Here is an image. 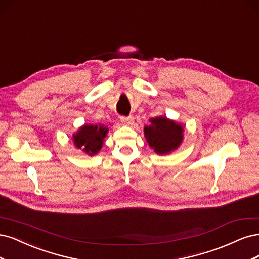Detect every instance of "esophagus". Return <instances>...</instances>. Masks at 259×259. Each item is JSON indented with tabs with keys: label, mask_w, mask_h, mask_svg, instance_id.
I'll return each instance as SVG.
<instances>
[{
	"label": "esophagus",
	"mask_w": 259,
	"mask_h": 259,
	"mask_svg": "<svg viewBox=\"0 0 259 259\" xmlns=\"http://www.w3.org/2000/svg\"><path fill=\"white\" fill-rule=\"evenodd\" d=\"M121 122L124 124V126H132L133 124V117H121Z\"/></svg>",
	"instance_id": "obj_1"
}]
</instances>
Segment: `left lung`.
I'll list each match as a JSON object with an SVG mask.
<instances>
[{"label":"left lung","mask_w":259,"mask_h":259,"mask_svg":"<svg viewBox=\"0 0 259 259\" xmlns=\"http://www.w3.org/2000/svg\"><path fill=\"white\" fill-rule=\"evenodd\" d=\"M144 127V137L149 147L158 155H166L178 149L184 140V127L180 122L165 116L149 119Z\"/></svg>","instance_id":"left-lung-1"}]
</instances>
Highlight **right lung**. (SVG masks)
<instances>
[{
  "label": "right lung",
  "instance_id": "1",
  "mask_svg": "<svg viewBox=\"0 0 259 259\" xmlns=\"http://www.w3.org/2000/svg\"><path fill=\"white\" fill-rule=\"evenodd\" d=\"M107 132L108 128L104 124L85 123L73 135V143L88 156H95L101 151Z\"/></svg>",
  "mask_w": 259,
  "mask_h": 259
}]
</instances>
